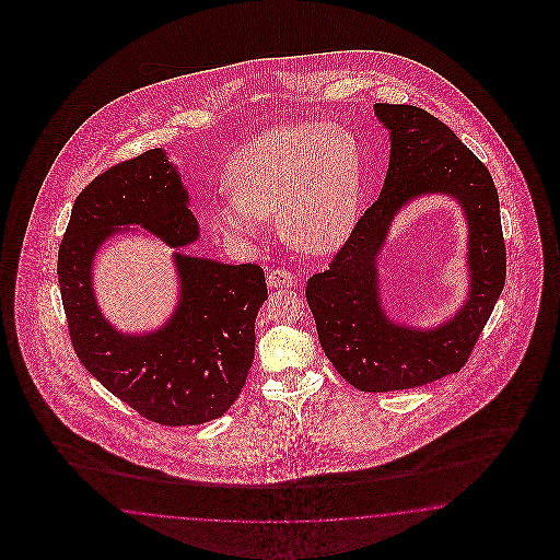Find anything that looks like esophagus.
Masks as SVG:
<instances>
[{"label": "esophagus", "mask_w": 560, "mask_h": 560, "mask_svg": "<svg viewBox=\"0 0 560 560\" xmlns=\"http://www.w3.org/2000/svg\"><path fill=\"white\" fill-rule=\"evenodd\" d=\"M295 283V275L285 269H271L267 272V285L272 289L291 288Z\"/></svg>", "instance_id": "34e87169"}]
</instances>
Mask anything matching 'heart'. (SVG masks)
I'll list each match as a JSON object with an SVG mask.
<instances>
[{
    "label": "heart",
    "mask_w": 560,
    "mask_h": 560,
    "mask_svg": "<svg viewBox=\"0 0 560 560\" xmlns=\"http://www.w3.org/2000/svg\"><path fill=\"white\" fill-rule=\"evenodd\" d=\"M232 199L215 205L223 236L253 242L260 220L277 215L283 237L305 253H326L349 234L361 188L355 137L337 125L283 127L258 137L228 170Z\"/></svg>",
    "instance_id": "b5f03b06"
}]
</instances>
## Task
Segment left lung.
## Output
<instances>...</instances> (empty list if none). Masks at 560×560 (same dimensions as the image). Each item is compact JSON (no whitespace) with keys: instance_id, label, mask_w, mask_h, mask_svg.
I'll return each instance as SVG.
<instances>
[{"instance_id":"obj_1","label":"left lung","mask_w":560,"mask_h":560,"mask_svg":"<svg viewBox=\"0 0 560 560\" xmlns=\"http://www.w3.org/2000/svg\"><path fill=\"white\" fill-rule=\"evenodd\" d=\"M390 131V166L380 199L359 218L328 271L307 279L305 300L335 370L361 392L408 390L456 373L472 355L508 271L499 195L487 166L423 108L375 104ZM454 196L469 221V300L435 329L394 324L378 298L376 256L390 220L412 198Z\"/></svg>"}]
</instances>
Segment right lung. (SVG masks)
Returning a JSON list of instances; mask_svg holds the SVG:
<instances>
[{
	"label": "right lung",
	"instance_id": "1",
	"mask_svg": "<svg viewBox=\"0 0 560 560\" xmlns=\"http://www.w3.org/2000/svg\"><path fill=\"white\" fill-rule=\"evenodd\" d=\"M129 225L176 250L199 237L187 188L162 148L102 172L73 203L57 258L73 351L106 390L148 421L180 427L220 419L255 359L265 272L174 253L180 302L172 318L148 335H122L96 304L92 262L102 244Z\"/></svg>",
	"mask_w": 560,
	"mask_h": 560
}]
</instances>
